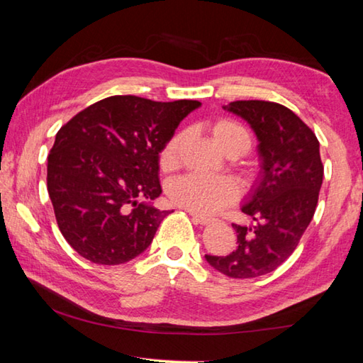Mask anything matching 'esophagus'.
<instances>
[{
	"label": "esophagus",
	"mask_w": 363,
	"mask_h": 363,
	"mask_svg": "<svg viewBox=\"0 0 363 363\" xmlns=\"http://www.w3.org/2000/svg\"><path fill=\"white\" fill-rule=\"evenodd\" d=\"M190 216H192V220H194L195 224H200V225H208V224H211V219L200 216V214H196V213H194V211H190Z\"/></svg>",
	"instance_id": "obj_1"
}]
</instances>
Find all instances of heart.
Instances as JSON below:
<instances>
[{
  "mask_svg": "<svg viewBox=\"0 0 363 363\" xmlns=\"http://www.w3.org/2000/svg\"><path fill=\"white\" fill-rule=\"evenodd\" d=\"M214 143L224 152L237 149L240 155L247 153L251 147V138L243 126L230 120H220L211 128ZM181 134L171 138L160 153V164L168 169L174 167L177 150L181 145ZM168 195L176 205L186 208L196 214H214L223 210L238 196V189L229 177L184 174L168 184Z\"/></svg>",
  "mask_w": 363,
  "mask_h": 363,
  "instance_id": "b5f03b06",
  "label": "heart"
}]
</instances>
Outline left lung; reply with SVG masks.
Returning a JSON list of instances; mask_svg holds the SVG:
<instances>
[{"mask_svg": "<svg viewBox=\"0 0 363 363\" xmlns=\"http://www.w3.org/2000/svg\"><path fill=\"white\" fill-rule=\"evenodd\" d=\"M240 116L257 138L261 171L242 205L253 225L232 224L237 248L205 259L232 279H255L284 264L314 218L323 181L320 144L290 108L269 101H235L224 106Z\"/></svg>", "mask_w": 363, "mask_h": 363, "instance_id": "1", "label": "left lung"}]
</instances>
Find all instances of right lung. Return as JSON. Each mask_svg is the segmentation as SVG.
<instances>
[{
	"label": "right lung",
	"mask_w": 363,
	"mask_h": 363,
	"mask_svg": "<svg viewBox=\"0 0 363 363\" xmlns=\"http://www.w3.org/2000/svg\"><path fill=\"white\" fill-rule=\"evenodd\" d=\"M199 101L112 96L60 128L48 157V192L57 225L84 259L116 266L149 248L171 211L162 194L160 152Z\"/></svg>",
	"instance_id": "1"
}]
</instances>
